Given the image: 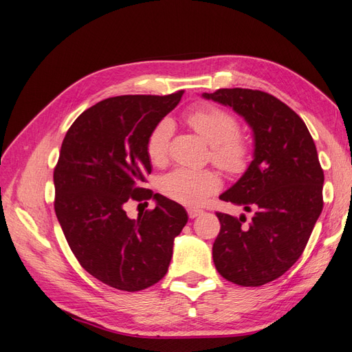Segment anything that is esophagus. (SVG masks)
Instances as JSON below:
<instances>
[{"mask_svg":"<svg viewBox=\"0 0 352 352\" xmlns=\"http://www.w3.org/2000/svg\"><path fill=\"white\" fill-rule=\"evenodd\" d=\"M202 212H204V211L199 210V208H192V207L188 208V216H189V219H195V217L201 216Z\"/></svg>","mask_w":352,"mask_h":352,"instance_id":"esophagus-1","label":"esophagus"}]
</instances>
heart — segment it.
I'll use <instances>...</instances> for the list:
<instances>
[{
    "instance_id": "b5f03b06",
    "label": "heart",
    "mask_w": 352,
    "mask_h": 352,
    "mask_svg": "<svg viewBox=\"0 0 352 352\" xmlns=\"http://www.w3.org/2000/svg\"><path fill=\"white\" fill-rule=\"evenodd\" d=\"M188 123L211 145V158L226 173L238 176L248 170L252 160V145L248 138L238 133L239 123L230 111L219 107H201L188 116ZM173 122L166 117L151 131L146 153L154 164L166 162ZM158 188L167 198L184 206H198L221 188V177L212 170L176 167L162 176Z\"/></svg>"
}]
</instances>
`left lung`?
Segmentation results:
<instances>
[{"label": "left lung", "instance_id": "1", "mask_svg": "<svg viewBox=\"0 0 352 352\" xmlns=\"http://www.w3.org/2000/svg\"><path fill=\"white\" fill-rule=\"evenodd\" d=\"M243 117L254 136L252 162L220 199L254 210L233 217L216 212L220 233L212 261L226 280L261 286L280 278L301 257L323 210L324 175L313 138L292 109L254 89L202 94Z\"/></svg>", "mask_w": 352, "mask_h": 352}]
</instances>
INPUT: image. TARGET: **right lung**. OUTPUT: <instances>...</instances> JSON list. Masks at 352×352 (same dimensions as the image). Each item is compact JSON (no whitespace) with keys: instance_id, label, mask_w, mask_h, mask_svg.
Returning a JSON list of instances; mask_svg holds the SVG:
<instances>
[{"instance_id":"1","label":"right lung","mask_w":352,"mask_h":352,"mask_svg":"<svg viewBox=\"0 0 352 352\" xmlns=\"http://www.w3.org/2000/svg\"><path fill=\"white\" fill-rule=\"evenodd\" d=\"M182 95L100 101L63 140L54 170L58 223L82 267L116 289L136 292L163 279L188 221L182 206L142 188L151 173L148 136ZM131 199H154L156 208L129 219L124 204Z\"/></svg>"}]
</instances>
